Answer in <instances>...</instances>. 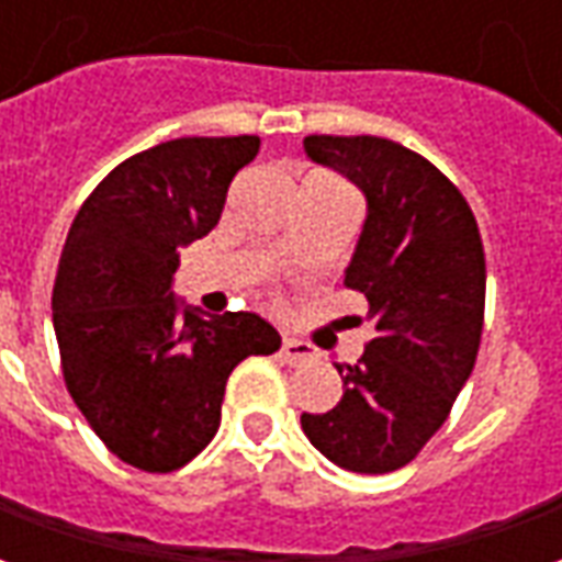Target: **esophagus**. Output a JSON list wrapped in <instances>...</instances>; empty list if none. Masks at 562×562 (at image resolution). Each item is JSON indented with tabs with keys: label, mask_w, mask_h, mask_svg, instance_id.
<instances>
[{
	"label": "esophagus",
	"mask_w": 562,
	"mask_h": 562,
	"mask_svg": "<svg viewBox=\"0 0 562 562\" xmlns=\"http://www.w3.org/2000/svg\"><path fill=\"white\" fill-rule=\"evenodd\" d=\"M316 355V349L310 346V342L297 340V337H282V346H280V358L285 361V364H304V361H310Z\"/></svg>",
	"instance_id": "esophagus-1"
}]
</instances>
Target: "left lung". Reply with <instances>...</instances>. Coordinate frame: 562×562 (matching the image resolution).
Returning <instances> with one entry per match:
<instances>
[{
  "mask_svg": "<svg viewBox=\"0 0 562 562\" xmlns=\"http://www.w3.org/2000/svg\"><path fill=\"white\" fill-rule=\"evenodd\" d=\"M306 156L367 195L346 289L367 297L376 337L340 364L342 401L301 415L337 467L382 475L406 467L446 424L470 379L484 325V246L467 198L434 161L376 135H310Z\"/></svg>",
  "mask_w": 562,
  "mask_h": 562,
  "instance_id": "obj_1",
  "label": "left lung"
}]
</instances>
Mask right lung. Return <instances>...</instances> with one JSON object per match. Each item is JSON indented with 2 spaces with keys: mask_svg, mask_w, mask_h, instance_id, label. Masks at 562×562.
Here are the masks:
<instances>
[{
  "mask_svg": "<svg viewBox=\"0 0 562 562\" xmlns=\"http://www.w3.org/2000/svg\"><path fill=\"white\" fill-rule=\"evenodd\" d=\"M256 135L177 138L120 161L80 204L54 282L63 379L111 454L186 467L216 436L232 370L280 349L256 313L201 318L171 292L180 249L220 222Z\"/></svg>",
  "mask_w": 562,
  "mask_h": 562,
  "instance_id": "add662e5",
  "label": "right lung"
}]
</instances>
